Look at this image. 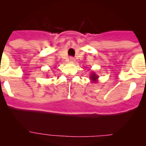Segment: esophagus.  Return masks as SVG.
Here are the masks:
<instances>
[{"mask_svg":"<svg viewBox=\"0 0 146 146\" xmlns=\"http://www.w3.org/2000/svg\"><path fill=\"white\" fill-rule=\"evenodd\" d=\"M69 61L71 63H73L75 61V58H73V57H70V58H69Z\"/></svg>","mask_w":146,"mask_h":146,"instance_id":"34e87169","label":"esophagus"}]
</instances>
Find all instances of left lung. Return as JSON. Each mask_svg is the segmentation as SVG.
Masks as SVG:
<instances>
[{"label": "left lung", "instance_id": "8db88e82", "mask_svg": "<svg viewBox=\"0 0 146 146\" xmlns=\"http://www.w3.org/2000/svg\"><path fill=\"white\" fill-rule=\"evenodd\" d=\"M98 78L99 77L97 76V74L95 73V72H92L90 74V79L91 81H92V82H94V83H96L97 82H98Z\"/></svg>", "mask_w": 146, "mask_h": 146}]
</instances>
